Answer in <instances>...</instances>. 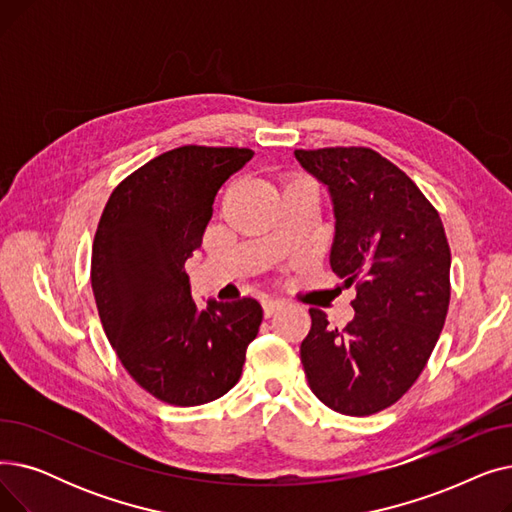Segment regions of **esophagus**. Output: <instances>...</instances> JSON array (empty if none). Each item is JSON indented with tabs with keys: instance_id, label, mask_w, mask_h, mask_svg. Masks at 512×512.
Returning <instances> with one entry per match:
<instances>
[{
	"instance_id": "1",
	"label": "esophagus",
	"mask_w": 512,
	"mask_h": 512,
	"mask_svg": "<svg viewBox=\"0 0 512 512\" xmlns=\"http://www.w3.org/2000/svg\"><path fill=\"white\" fill-rule=\"evenodd\" d=\"M284 307H286V303H284V301H278V299H270V301H265V303H263V315H265V317H272L274 313L282 311Z\"/></svg>"
}]
</instances>
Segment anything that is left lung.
Segmentation results:
<instances>
[{
    "mask_svg": "<svg viewBox=\"0 0 512 512\" xmlns=\"http://www.w3.org/2000/svg\"><path fill=\"white\" fill-rule=\"evenodd\" d=\"M328 186L336 215L330 265L357 284L353 321L330 328L309 309L301 361L313 394L336 413L392 407L421 375L450 303V247L436 207L392 161L367 147L294 151Z\"/></svg>",
    "mask_w": 512,
    "mask_h": 512,
    "instance_id": "left-lung-1",
    "label": "left lung"
}]
</instances>
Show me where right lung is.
I'll return each mask as SVG.
<instances>
[{
	"instance_id": "add662e5",
	"label": "right lung",
	"mask_w": 512,
	"mask_h": 512,
	"mask_svg": "<svg viewBox=\"0 0 512 512\" xmlns=\"http://www.w3.org/2000/svg\"><path fill=\"white\" fill-rule=\"evenodd\" d=\"M251 157L238 147L166 151L126 176L101 213L91 255L99 319L130 378L168 405L224 396L259 332L255 299L199 309L184 272L220 186Z\"/></svg>"
}]
</instances>
